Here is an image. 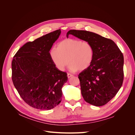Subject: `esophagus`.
<instances>
[{
  "mask_svg": "<svg viewBox=\"0 0 135 135\" xmlns=\"http://www.w3.org/2000/svg\"><path fill=\"white\" fill-rule=\"evenodd\" d=\"M73 76V75L71 74H70V73H68V78H70V77H71V76Z\"/></svg>",
  "mask_w": 135,
  "mask_h": 135,
  "instance_id": "esophagus-1",
  "label": "esophagus"
}]
</instances>
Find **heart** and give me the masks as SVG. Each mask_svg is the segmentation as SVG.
Segmentation results:
<instances>
[{"mask_svg":"<svg viewBox=\"0 0 135 135\" xmlns=\"http://www.w3.org/2000/svg\"><path fill=\"white\" fill-rule=\"evenodd\" d=\"M51 59L56 68L64 70L69 62L72 71H83L90 66L94 59V49L87 42L73 38H66L60 41L57 48L50 50Z\"/></svg>","mask_w":135,"mask_h":135,"instance_id":"heart-1","label":"heart"}]
</instances>
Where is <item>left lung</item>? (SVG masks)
I'll use <instances>...</instances> for the list:
<instances>
[{
	"instance_id": "1",
	"label": "left lung",
	"mask_w": 135,
	"mask_h": 135,
	"mask_svg": "<svg viewBox=\"0 0 135 135\" xmlns=\"http://www.w3.org/2000/svg\"><path fill=\"white\" fill-rule=\"evenodd\" d=\"M69 35L91 43L95 52L90 66L78 75L84 100L96 107L107 104L123 84V54L112 40L94 32L70 30L67 37Z\"/></svg>"
}]
</instances>
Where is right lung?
<instances>
[{"label": "right lung", "mask_w": 135, "mask_h": 135, "mask_svg": "<svg viewBox=\"0 0 135 135\" xmlns=\"http://www.w3.org/2000/svg\"><path fill=\"white\" fill-rule=\"evenodd\" d=\"M60 34L59 29L26 43L12 60L13 83L23 100L34 108L50 110L62 100L67 74L56 67L50 55Z\"/></svg>", "instance_id": "obj_1"}]
</instances>
